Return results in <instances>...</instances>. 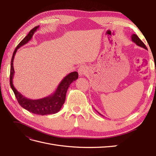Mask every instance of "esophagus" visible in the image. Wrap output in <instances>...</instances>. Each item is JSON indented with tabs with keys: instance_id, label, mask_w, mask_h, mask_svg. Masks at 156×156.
I'll use <instances>...</instances> for the list:
<instances>
[{
	"instance_id": "34e87169",
	"label": "esophagus",
	"mask_w": 156,
	"mask_h": 156,
	"mask_svg": "<svg viewBox=\"0 0 156 156\" xmlns=\"http://www.w3.org/2000/svg\"><path fill=\"white\" fill-rule=\"evenodd\" d=\"M88 68L87 66H84V65L81 66H80L79 68L78 69L79 75L80 76H83L84 75H86L88 72Z\"/></svg>"
}]
</instances>
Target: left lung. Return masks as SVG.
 <instances>
[{
	"label": "left lung",
	"instance_id": "left-lung-1",
	"mask_svg": "<svg viewBox=\"0 0 156 156\" xmlns=\"http://www.w3.org/2000/svg\"><path fill=\"white\" fill-rule=\"evenodd\" d=\"M131 40H132V41L134 42V43H135L136 45H137L138 46L141 47V48H144V49L147 50V48H146V45H144V44L143 43V42L142 41H141V40H140L139 37L137 36H136V34H133L131 35ZM97 112H98V111H97ZM98 113H99V114H100L101 116H103L102 115L100 114V112H98Z\"/></svg>",
	"mask_w": 156,
	"mask_h": 156
}]
</instances>
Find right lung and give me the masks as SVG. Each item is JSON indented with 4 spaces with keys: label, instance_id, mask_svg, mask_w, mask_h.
<instances>
[{
    "label": "right lung",
    "instance_id": "right-lung-1",
    "mask_svg": "<svg viewBox=\"0 0 156 156\" xmlns=\"http://www.w3.org/2000/svg\"><path fill=\"white\" fill-rule=\"evenodd\" d=\"M39 27L40 26H37L34 29H32L25 38L18 44L15 51H14L11 60L10 84L18 103L23 108L33 113V114L47 115L55 114L60 110L65 102L66 95V92L69 85L73 81H75V80L78 79L79 75L77 72L69 73L61 81L58 87L56 88L55 92L53 94L48 97L38 99V100H31V99L27 98L17 90L13 84V78L14 72H15L13 66L14 57H15L17 49H20L21 46L27 44L31 40L32 36L34 35L37 29H39Z\"/></svg>",
    "mask_w": 156,
    "mask_h": 156
}]
</instances>
